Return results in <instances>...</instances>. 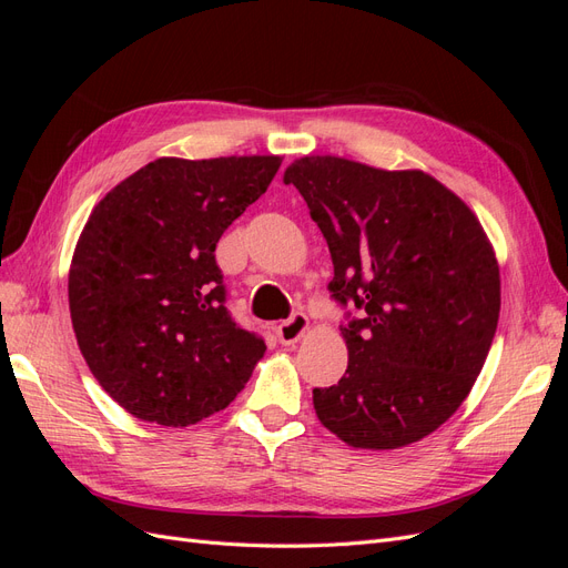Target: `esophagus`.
<instances>
[{
	"label": "esophagus",
	"instance_id": "1",
	"mask_svg": "<svg viewBox=\"0 0 568 568\" xmlns=\"http://www.w3.org/2000/svg\"><path fill=\"white\" fill-rule=\"evenodd\" d=\"M307 326H311V322H307V317L303 313H296L291 320L282 322L277 326V338H280L282 346H291V343H298L305 336Z\"/></svg>",
	"mask_w": 568,
	"mask_h": 568
}]
</instances>
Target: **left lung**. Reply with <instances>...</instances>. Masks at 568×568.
Here are the masks:
<instances>
[{
  "label": "left lung",
  "mask_w": 568,
  "mask_h": 568,
  "mask_svg": "<svg viewBox=\"0 0 568 568\" xmlns=\"http://www.w3.org/2000/svg\"><path fill=\"white\" fill-rule=\"evenodd\" d=\"M332 253L348 369L313 390L317 419L359 450L405 448L467 400L500 317V265L474 211L424 170L303 156L284 170Z\"/></svg>",
  "instance_id": "left-lung-1"
}]
</instances>
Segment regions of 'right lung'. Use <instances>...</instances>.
<instances>
[{"label":"right lung","instance_id":"obj_1","mask_svg":"<svg viewBox=\"0 0 568 568\" xmlns=\"http://www.w3.org/2000/svg\"><path fill=\"white\" fill-rule=\"evenodd\" d=\"M282 156H161L101 199L68 270L80 353L132 417L189 426L225 409L265 343L227 315L215 246Z\"/></svg>","mask_w":568,"mask_h":568}]
</instances>
